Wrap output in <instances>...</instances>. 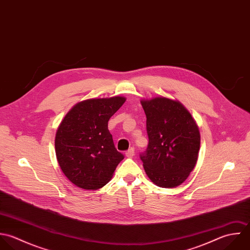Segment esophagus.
<instances>
[{"mask_svg": "<svg viewBox=\"0 0 250 250\" xmlns=\"http://www.w3.org/2000/svg\"><path fill=\"white\" fill-rule=\"evenodd\" d=\"M125 154H126L127 157H133V156L135 155V148H134V147L129 148V149L126 151Z\"/></svg>", "mask_w": 250, "mask_h": 250, "instance_id": "obj_1", "label": "esophagus"}]
</instances>
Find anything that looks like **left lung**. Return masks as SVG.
<instances>
[{"label":"left lung","instance_id":"8db88e82","mask_svg":"<svg viewBox=\"0 0 250 250\" xmlns=\"http://www.w3.org/2000/svg\"><path fill=\"white\" fill-rule=\"evenodd\" d=\"M142 104L146 115L148 145L140 158L146 172L160 187H176L197 163L199 128L179 102L160 97L142 101Z\"/></svg>","mask_w":250,"mask_h":250}]
</instances>
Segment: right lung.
I'll return each mask as SVG.
<instances>
[{
	"label": "right lung",
	"instance_id": "right-lung-1",
	"mask_svg": "<svg viewBox=\"0 0 250 250\" xmlns=\"http://www.w3.org/2000/svg\"><path fill=\"white\" fill-rule=\"evenodd\" d=\"M125 103L123 97L90 99L77 104L64 117L55 137L58 163L77 186L96 190L111 178L124 155L114 146L109 118Z\"/></svg>",
	"mask_w": 250,
	"mask_h": 250
}]
</instances>
